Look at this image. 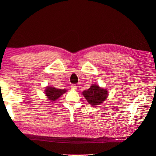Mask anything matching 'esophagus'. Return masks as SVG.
Listing matches in <instances>:
<instances>
[{
  "label": "esophagus",
  "mask_w": 156,
  "mask_h": 156,
  "mask_svg": "<svg viewBox=\"0 0 156 156\" xmlns=\"http://www.w3.org/2000/svg\"><path fill=\"white\" fill-rule=\"evenodd\" d=\"M71 88H72V90H77L76 84H72V85L71 86Z\"/></svg>",
  "instance_id": "1"
}]
</instances>
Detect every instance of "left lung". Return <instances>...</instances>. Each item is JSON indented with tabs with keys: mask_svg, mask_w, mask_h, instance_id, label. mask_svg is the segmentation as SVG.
Segmentation results:
<instances>
[{
	"mask_svg": "<svg viewBox=\"0 0 156 156\" xmlns=\"http://www.w3.org/2000/svg\"><path fill=\"white\" fill-rule=\"evenodd\" d=\"M83 94L89 104L98 105L106 100L108 92L105 89L100 88L96 84H92L89 89L84 90Z\"/></svg>",
	"mask_w": 156,
	"mask_h": 156,
	"instance_id": "obj_1",
	"label": "left lung"
}]
</instances>
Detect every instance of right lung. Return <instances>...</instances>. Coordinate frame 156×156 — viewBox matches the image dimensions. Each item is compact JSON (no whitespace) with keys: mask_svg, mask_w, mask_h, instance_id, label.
Segmentation results:
<instances>
[{"mask_svg":"<svg viewBox=\"0 0 156 156\" xmlns=\"http://www.w3.org/2000/svg\"><path fill=\"white\" fill-rule=\"evenodd\" d=\"M45 94L49 100L55 101L66 91L64 89H58L55 87H46Z\"/></svg>","mask_w":156,"mask_h":156,"instance_id":"obj_1","label":"right lung"}]
</instances>
